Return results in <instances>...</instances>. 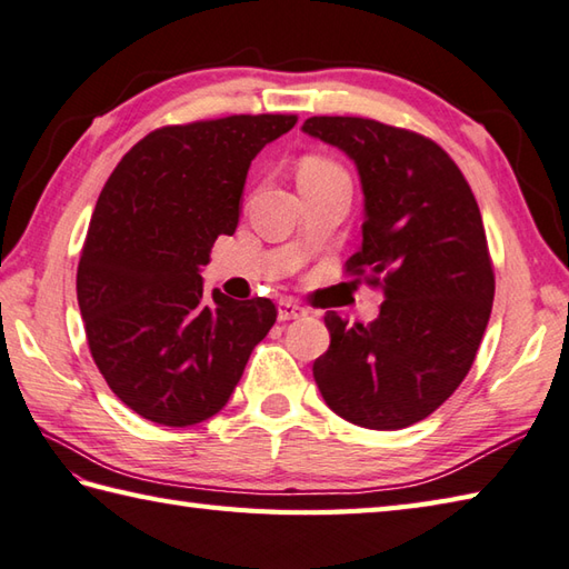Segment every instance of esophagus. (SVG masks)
Instances as JSON below:
<instances>
[{
	"instance_id": "obj_1",
	"label": "esophagus",
	"mask_w": 569,
	"mask_h": 569,
	"mask_svg": "<svg viewBox=\"0 0 569 569\" xmlns=\"http://www.w3.org/2000/svg\"><path fill=\"white\" fill-rule=\"evenodd\" d=\"M306 308L293 303V300H281L278 303V320L286 322V320H298V318H306Z\"/></svg>"
}]
</instances>
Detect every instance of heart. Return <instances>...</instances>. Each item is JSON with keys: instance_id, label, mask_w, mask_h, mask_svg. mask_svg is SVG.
I'll return each instance as SVG.
<instances>
[{"instance_id": "1", "label": "heart", "mask_w": 569, "mask_h": 569, "mask_svg": "<svg viewBox=\"0 0 569 569\" xmlns=\"http://www.w3.org/2000/svg\"><path fill=\"white\" fill-rule=\"evenodd\" d=\"M325 178H347L345 168L325 153H306L298 161V180H325Z\"/></svg>"}]
</instances>
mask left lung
Here are the masks:
<instances>
[{
    "label": "left lung",
    "mask_w": 569,
    "mask_h": 569,
    "mask_svg": "<svg viewBox=\"0 0 569 569\" xmlns=\"http://www.w3.org/2000/svg\"><path fill=\"white\" fill-rule=\"evenodd\" d=\"M365 190L361 249L345 276L383 293L379 318L325 316L328 352L312 377L337 416L369 430L428 418L465 381L493 303V263L475 192L442 147L367 117H310Z\"/></svg>",
    "instance_id": "1"
}]
</instances>
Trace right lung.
Returning <instances> with one entry per match:
<instances>
[{
	"instance_id": "1",
	"label": "right lung",
	"mask_w": 569,
	"mask_h": 569,
	"mask_svg": "<svg viewBox=\"0 0 569 569\" xmlns=\"http://www.w3.org/2000/svg\"><path fill=\"white\" fill-rule=\"evenodd\" d=\"M296 114L168 124L134 143L94 204L78 263V306L107 386L168 428L220 413L278 310L269 298L202 291L200 266L234 234L253 156Z\"/></svg>"
}]
</instances>
